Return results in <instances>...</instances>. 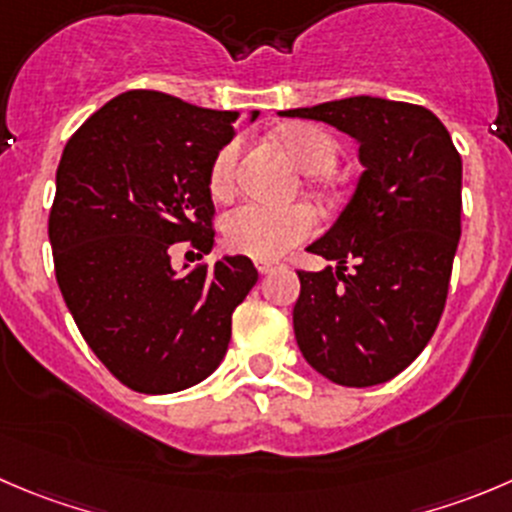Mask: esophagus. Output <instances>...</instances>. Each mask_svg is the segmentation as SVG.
Returning a JSON list of instances; mask_svg holds the SVG:
<instances>
[{"instance_id":"obj_1","label":"esophagus","mask_w":512,"mask_h":512,"mask_svg":"<svg viewBox=\"0 0 512 512\" xmlns=\"http://www.w3.org/2000/svg\"><path fill=\"white\" fill-rule=\"evenodd\" d=\"M255 267H257V272H260V275H267V272L275 270L277 262H270V260H257V262H255Z\"/></svg>"}]
</instances>
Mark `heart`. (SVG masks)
Masks as SVG:
<instances>
[{"mask_svg":"<svg viewBox=\"0 0 512 512\" xmlns=\"http://www.w3.org/2000/svg\"><path fill=\"white\" fill-rule=\"evenodd\" d=\"M282 145L307 175H322V172L332 170L337 160V142L317 127H290L282 132ZM237 160H240V140H232L230 145L217 152L210 175L212 190L217 195H225L235 185ZM315 227L317 220L310 207H277L257 200L237 205L235 210L227 212L225 222H222L227 245L240 255L255 257V260H275V257L285 255L290 247L307 240Z\"/></svg>","mask_w":512,"mask_h":512,"instance_id":"obj_1","label":"heart"}]
</instances>
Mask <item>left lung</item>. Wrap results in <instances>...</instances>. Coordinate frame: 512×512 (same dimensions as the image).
Instances as JSON below:
<instances>
[{"instance_id":"obj_1","label":"left lung","mask_w":512,"mask_h":512,"mask_svg":"<svg viewBox=\"0 0 512 512\" xmlns=\"http://www.w3.org/2000/svg\"><path fill=\"white\" fill-rule=\"evenodd\" d=\"M280 117L332 124L357 142L365 167L335 225L307 247L335 267L297 272V347L345 388L393 380L443 315L460 240L463 160L445 124L420 104L360 94Z\"/></svg>"}]
</instances>
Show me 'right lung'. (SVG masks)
Returning a JSON list of instances; mask_svg holds the SVG:
<instances>
[{
	"label": "right lung",
	"instance_id": "add662e5",
	"mask_svg": "<svg viewBox=\"0 0 512 512\" xmlns=\"http://www.w3.org/2000/svg\"><path fill=\"white\" fill-rule=\"evenodd\" d=\"M237 117L132 89L97 109L59 160L49 212L59 290L94 355L137 393H177L212 375L232 312L257 282L245 255L185 275L170 257L175 242L197 257L215 245L212 162Z\"/></svg>",
	"mask_w": 512,
	"mask_h": 512
}]
</instances>
